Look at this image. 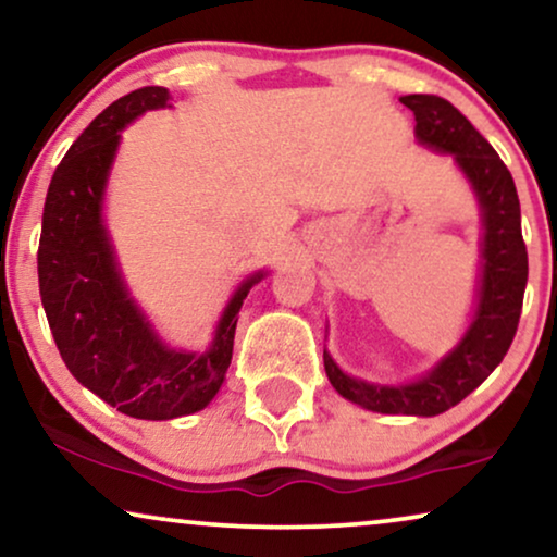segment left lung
Segmentation results:
<instances>
[{"label":"left lung","instance_id":"1","mask_svg":"<svg viewBox=\"0 0 557 557\" xmlns=\"http://www.w3.org/2000/svg\"><path fill=\"white\" fill-rule=\"evenodd\" d=\"M416 116V139L448 154L471 185L482 212L479 278L471 319L461 339L410 383L383 385L347 375L324 347V370L334 391L372 413L438 416L476 391L505 360L520 324L528 286V248L522 240L520 200L515 180L492 144L469 124L459 109L438 96H400Z\"/></svg>","mask_w":557,"mask_h":557}]
</instances>
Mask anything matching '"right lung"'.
<instances>
[{
    "instance_id": "obj_1",
    "label": "right lung",
    "mask_w": 557,
    "mask_h": 557,
    "mask_svg": "<svg viewBox=\"0 0 557 557\" xmlns=\"http://www.w3.org/2000/svg\"><path fill=\"white\" fill-rule=\"evenodd\" d=\"M157 109H172L170 90L147 86L90 121L52 174L37 250L42 309L67 370L109 406L141 421L197 413L215 398L231 368L238 311L265 276L256 271L240 281L205 352L166 345L134 301L103 200L121 132Z\"/></svg>"
}]
</instances>
